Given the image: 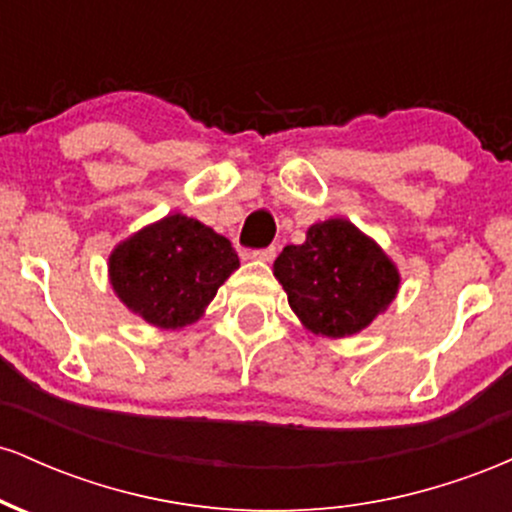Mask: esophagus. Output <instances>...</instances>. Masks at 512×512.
Masks as SVG:
<instances>
[{
  "label": "esophagus",
  "mask_w": 512,
  "mask_h": 512,
  "mask_svg": "<svg viewBox=\"0 0 512 512\" xmlns=\"http://www.w3.org/2000/svg\"><path fill=\"white\" fill-rule=\"evenodd\" d=\"M276 257V248H264V250H255L250 255V260H260V262H272Z\"/></svg>",
  "instance_id": "34e87169"
}]
</instances>
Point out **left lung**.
<instances>
[{"instance_id":"8db88e82","label":"left lung","mask_w":512,"mask_h":512,"mask_svg":"<svg viewBox=\"0 0 512 512\" xmlns=\"http://www.w3.org/2000/svg\"><path fill=\"white\" fill-rule=\"evenodd\" d=\"M274 276L305 330L330 339L366 330L390 308L402 281L385 250L342 216L313 223L303 245H286Z\"/></svg>"}]
</instances>
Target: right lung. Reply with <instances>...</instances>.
<instances>
[{
  "instance_id": "right-lung-1",
  "label": "right lung",
  "mask_w": 512,
  "mask_h": 512,
  "mask_svg": "<svg viewBox=\"0 0 512 512\" xmlns=\"http://www.w3.org/2000/svg\"><path fill=\"white\" fill-rule=\"evenodd\" d=\"M240 267L231 240L185 214H168L115 245L108 279L129 313L161 330H182L204 315Z\"/></svg>"
}]
</instances>
